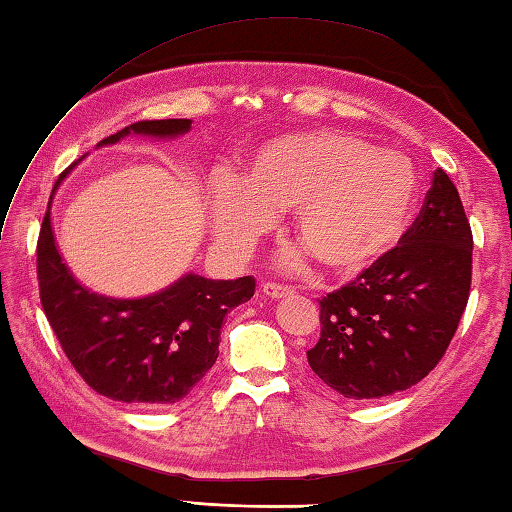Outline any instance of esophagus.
Segmentation results:
<instances>
[{
    "instance_id": "34e87169",
    "label": "esophagus",
    "mask_w": 512,
    "mask_h": 512,
    "mask_svg": "<svg viewBox=\"0 0 512 512\" xmlns=\"http://www.w3.org/2000/svg\"><path fill=\"white\" fill-rule=\"evenodd\" d=\"M262 292L270 299H284V297H290L292 292H295V288L281 286V284H270V281H268V284L262 286Z\"/></svg>"
}]
</instances>
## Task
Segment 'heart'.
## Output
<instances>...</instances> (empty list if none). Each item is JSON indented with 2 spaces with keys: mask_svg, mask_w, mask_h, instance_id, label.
<instances>
[{
  "mask_svg": "<svg viewBox=\"0 0 512 512\" xmlns=\"http://www.w3.org/2000/svg\"><path fill=\"white\" fill-rule=\"evenodd\" d=\"M418 180L407 156L339 129L270 138L239 180L206 200L217 242L242 246L292 209V237L323 270L354 275L394 248L411 222Z\"/></svg>",
  "mask_w": 512,
  "mask_h": 512,
  "instance_id": "heart-1",
  "label": "heart"
}]
</instances>
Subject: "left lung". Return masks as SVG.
Masks as SVG:
<instances>
[{
	"label": "left lung",
	"mask_w": 512,
	"mask_h": 512,
	"mask_svg": "<svg viewBox=\"0 0 512 512\" xmlns=\"http://www.w3.org/2000/svg\"><path fill=\"white\" fill-rule=\"evenodd\" d=\"M473 235L455 184L433 171L400 246L321 299L308 363L345 398L369 400L420 383L447 352L471 290Z\"/></svg>",
	"instance_id": "1"
}]
</instances>
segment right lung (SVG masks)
Masks as SVG:
<instances>
[{"label": "right lung", "mask_w": 512, "mask_h": 512, "mask_svg": "<svg viewBox=\"0 0 512 512\" xmlns=\"http://www.w3.org/2000/svg\"><path fill=\"white\" fill-rule=\"evenodd\" d=\"M191 123L189 118L140 121L96 147L116 145L132 134L180 138ZM79 162L54 184L52 198ZM52 198L39 233L37 270L43 312L65 356L85 383L112 400L145 407L182 400L217 361L224 317L255 295V279H206L184 273L145 297L99 295L83 286L63 262L52 228Z\"/></svg>", "instance_id": "right-lung-1"}]
</instances>
